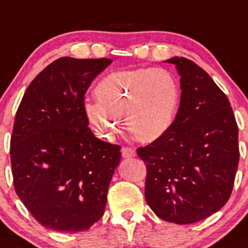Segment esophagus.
<instances>
[{
	"label": "esophagus",
	"instance_id": "obj_1",
	"mask_svg": "<svg viewBox=\"0 0 248 248\" xmlns=\"http://www.w3.org/2000/svg\"><path fill=\"white\" fill-rule=\"evenodd\" d=\"M121 152H122V157L124 158L135 157V150L132 147H122Z\"/></svg>",
	"mask_w": 248,
	"mask_h": 248
}]
</instances>
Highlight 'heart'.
Masks as SVG:
<instances>
[{
    "label": "heart",
    "mask_w": 248,
    "mask_h": 248,
    "mask_svg": "<svg viewBox=\"0 0 248 248\" xmlns=\"http://www.w3.org/2000/svg\"><path fill=\"white\" fill-rule=\"evenodd\" d=\"M97 102L84 106L85 115L104 138L121 127L144 144L155 141L171 128L181 98L179 85L169 71L137 67L111 72L95 88Z\"/></svg>",
    "instance_id": "b5f03b06"
}]
</instances>
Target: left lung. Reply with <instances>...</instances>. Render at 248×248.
Wrapping results in <instances>:
<instances>
[{
    "instance_id": "1",
    "label": "left lung",
    "mask_w": 248,
    "mask_h": 248,
    "mask_svg": "<svg viewBox=\"0 0 248 248\" xmlns=\"http://www.w3.org/2000/svg\"><path fill=\"white\" fill-rule=\"evenodd\" d=\"M181 76V103L171 128L137 150L145 161V199L158 217L189 225L226 204L239 164L238 124L227 96L199 65L166 61Z\"/></svg>"
}]
</instances>
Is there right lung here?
I'll list each match as a JSON object with an SVG mask.
<instances>
[{"mask_svg": "<svg viewBox=\"0 0 248 248\" xmlns=\"http://www.w3.org/2000/svg\"><path fill=\"white\" fill-rule=\"evenodd\" d=\"M111 62L57 59L32 80L17 109L10 139L14 187L44 227L77 233L103 216L121 152L88 127L84 95Z\"/></svg>", "mask_w": 248, "mask_h": 248, "instance_id": "1", "label": "right lung"}]
</instances>
